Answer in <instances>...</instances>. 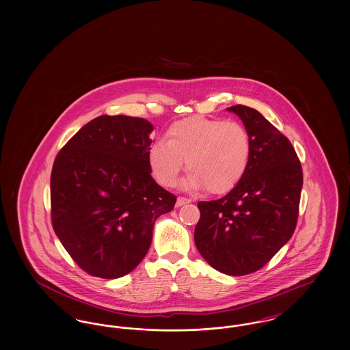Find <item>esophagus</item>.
Listing matches in <instances>:
<instances>
[{"mask_svg": "<svg viewBox=\"0 0 350 350\" xmlns=\"http://www.w3.org/2000/svg\"><path fill=\"white\" fill-rule=\"evenodd\" d=\"M186 203H190V200L183 198V197H178V198H177V202H176V207H181V206L186 204Z\"/></svg>", "mask_w": 350, "mask_h": 350, "instance_id": "1", "label": "esophagus"}]
</instances>
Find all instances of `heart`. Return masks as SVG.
I'll use <instances>...</instances> for the list:
<instances>
[{
  "label": "heart",
  "mask_w": 350,
  "mask_h": 350,
  "mask_svg": "<svg viewBox=\"0 0 350 350\" xmlns=\"http://www.w3.org/2000/svg\"><path fill=\"white\" fill-rule=\"evenodd\" d=\"M165 141L154 142L147 154L152 177L165 187L176 183L183 160L189 172L183 189L207 187L211 194L232 190L250 167L252 140L239 122L200 116L185 118L167 129Z\"/></svg>",
  "instance_id": "b5f03b06"
}]
</instances>
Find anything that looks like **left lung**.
<instances>
[{
    "instance_id": "left-lung-1",
    "label": "left lung",
    "mask_w": 350,
    "mask_h": 350,
    "mask_svg": "<svg viewBox=\"0 0 350 350\" xmlns=\"http://www.w3.org/2000/svg\"><path fill=\"white\" fill-rule=\"evenodd\" d=\"M252 140L250 167L220 200L198 202L194 241L208 265L228 275L250 274L291 239L299 213L303 172L288 139L257 110L227 107Z\"/></svg>"
}]
</instances>
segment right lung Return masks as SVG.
Instances as JSON below:
<instances>
[{
  "instance_id": "add662e5",
  "label": "right lung",
  "mask_w": 350,
  "mask_h": 350,
  "mask_svg": "<svg viewBox=\"0 0 350 350\" xmlns=\"http://www.w3.org/2000/svg\"><path fill=\"white\" fill-rule=\"evenodd\" d=\"M153 126L143 118L100 116L79 130L51 173L53 231L90 275L120 278L140 264L156 219L176 196L152 178Z\"/></svg>"
}]
</instances>
